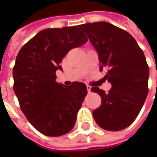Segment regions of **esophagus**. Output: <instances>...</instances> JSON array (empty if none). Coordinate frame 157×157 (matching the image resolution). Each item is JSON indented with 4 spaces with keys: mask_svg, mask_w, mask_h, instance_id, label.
<instances>
[{
    "mask_svg": "<svg viewBox=\"0 0 157 157\" xmlns=\"http://www.w3.org/2000/svg\"><path fill=\"white\" fill-rule=\"evenodd\" d=\"M86 87H87V90H88L89 93H90V92H91V86H89V85H87V86H86Z\"/></svg>",
    "mask_w": 157,
    "mask_h": 157,
    "instance_id": "34e87169",
    "label": "esophagus"
}]
</instances>
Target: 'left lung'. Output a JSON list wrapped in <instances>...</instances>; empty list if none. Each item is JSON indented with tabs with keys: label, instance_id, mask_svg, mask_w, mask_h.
Here are the masks:
<instances>
[{
	"label": "left lung",
	"instance_id": "8db88e82",
	"mask_svg": "<svg viewBox=\"0 0 157 157\" xmlns=\"http://www.w3.org/2000/svg\"><path fill=\"white\" fill-rule=\"evenodd\" d=\"M98 54L100 71H107L105 80L112 84L108 93L98 87L91 91L102 98L93 112L94 119L103 129L119 131L136 119L148 93L149 67L144 51L126 31L107 22L79 25Z\"/></svg>",
	"mask_w": 157,
	"mask_h": 157
}]
</instances>
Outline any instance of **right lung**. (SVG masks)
Masks as SVG:
<instances>
[{
  "label": "right lung",
  "instance_id": "add662e5",
  "mask_svg": "<svg viewBox=\"0 0 157 157\" xmlns=\"http://www.w3.org/2000/svg\"><path fill=\"white\" fill-rule=\"evenodd\" d=\"M76 26L39 32L19 50L13 68V91L27 119L46 136L71 131L87 89L78 82L65 86L56 82V71L69 50L87 42Z\"/></svg>",
  "mask_w": 157,
  "mask_h": 157
}]
</instances>
